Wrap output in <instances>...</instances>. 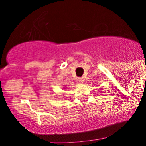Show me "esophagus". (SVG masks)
<instances>
[{"label": "esophagus", "instance_id": "esophagus-1", "mask_svg": "<svg viewBox=\"0 0 146 146\" xmlns=\"http://www.w3.org/2000/svg\"><path fill=\"white\" fill-rule=\"evenodd\" d=\"M77 82L78 84H82L83 82H84V79L83 78H78L77 80Z\"/></svg>", "mask_w": 146, "mask_h": 146}]
</instances>
